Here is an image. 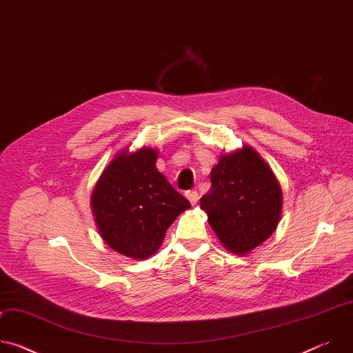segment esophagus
I'll list each match as a JSON object with an SVG mask.
<instances>
[{
  "instance_id": "34e87169",
  "label": "esophagus",
  "mask_w": 353,
  "mask_h": 353,
  "mask_svg": "<svg viewBox=\"0 0 353 353\" xmlns=\"http://www.w3.org/2000/svg\"><path fill=\"white\" fill-rule=\"evenodd\" d=\"M185 196L188 198V201H190V203L192 204V205H195L196 203H198V192L195 191V190H190V191H187L185 192Z\"/></svg>"
}]
</instances>
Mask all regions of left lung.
I'll return each instance as SVG.
<instances>
[{"mask_svg":"<svg viewBox=\"0 0 353 353\" xmlns=\"http://www.w3.org/2000/svg\"><path fill=\"white\" fill-rule=\"evenodd\" d=\"M211 190L201 208L222 244L247 254L276 229L282 212V190L253 148L222 157L211 170Z\"/></svg>","mask_w":353,"mask_h":353,"instance_id":"1","label":"left lung"}]
</instances>
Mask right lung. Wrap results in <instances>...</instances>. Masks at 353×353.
<instances>
[{
	"label": "right lung",
	"instance_id": "1",
	"mask_svg": "<svg viewBox=\"0 0 353 353\" xmlns=\"http://www.w3.org/2000/svg\"><path fill=\"white\" fill-rule=\"evenodd\" d=\"M157 157L152 148L121 152L103 170L90 201L100 236L137 260L155 254L174 219L191 207L158 172Z\"/></svg>",
	"mask_w": 353,
	"mask_h": 353
}]
</instances>
